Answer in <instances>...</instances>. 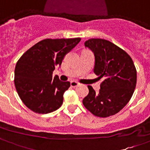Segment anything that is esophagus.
I'll return each instance as SVG.
<instances>
[{
    "label": "esophagus",
    "instance_id": "esophagus-1",
    "mask_svg": "<svg viewBox=\"0 0 150 150\" xmlns=\"http://www.w3.org/2000/svg\"><path fill=\"white\" fill-rule=\"evenodd\" d=\"M70 84H71V86L73 87V88L77 87L78 85H79V83H78L77 81H71V82H70Z\"/></svg>",
    "mask_w": 150,
    "mask_h": 150
}]
</instances>
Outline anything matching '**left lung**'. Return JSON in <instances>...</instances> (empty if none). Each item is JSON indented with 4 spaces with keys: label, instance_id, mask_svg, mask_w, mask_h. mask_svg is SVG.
<instances>
[{
    "label": "left lung",
    "instance_id": "left-lung-1",
    "mask_svg": "<svg viewBox=\"0 0 150 150\" xmlns=\"http://www.w3.org/2000/svg\"><path fill=\"white\" fill-rule=\"evenodd\" d=\"M85 47L94 55V72L104 79L98 93L90 85L84 106L94 115L108 117L121 110L131 98L137 84V70L124 50L103 39H91Z\"/></svg>",
    "mask_w": 150,
    "mask_h": 150
}]
</instances>
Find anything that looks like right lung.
I'll return each instance as SVG.
<instances>
[{
  "label": "right lung",
  "mask_w": 150,
  "mask_h": 150,
  "mask_svg": "<svg viewBox=\"0 0 150 150\" xmlns=\"http://www.w3.org/2000/svg\"><path fill=\"white\" fill-rule=\"evenodd\" d=\"M80 38L46 39L29 49L17 62L14 84L19 97L29 109L38 114L55 111L63 103L69 81H60L52 72Z\"/></svg>",
  "instance_id": "1"
}]
</instances>
